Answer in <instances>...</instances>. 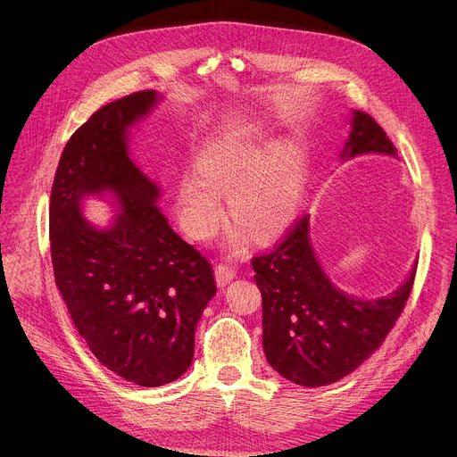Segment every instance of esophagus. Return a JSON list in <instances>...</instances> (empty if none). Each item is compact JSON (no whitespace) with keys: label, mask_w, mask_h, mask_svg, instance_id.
I'll use <instances>...</instances> for the list:
<instances>
[{"label":"esophagus","mask_w":457,"mask_h":457,"mask_svg":"<svg viewBox=\"0 0 457 457\" xmlns=\"http://www.w3.org/2000/svg\"><path fill=\"white\" fill-rule=\"evenodd\" d=\"M235 275H237V271H235V268L229 266V264L220 262V264L215 268V282H217L219 287H226V286L235 278Z\"/></svg>","instance_id":"34e87169"}]
</instances>
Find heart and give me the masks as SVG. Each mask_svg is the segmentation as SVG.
Returning a JSON list of instances; mask_svg holds the SVG:
<instances>
[{
	"label": "heart",
	"mask_w": 457,
	"mask_h": 457,
	"mask_svg": "<svg viewBox=\"0 0 457 457\" xmlns=\"http://www.w3.org/2000/svg\"><path fill=\"white\" fill-rule=\"evenodd\" d=\"M307 180L302 150L289 141L266 148L254 128L226 129L208 139L199 168L187 170L177 189V217L191 238L210 237L222 220L220 195L228 193V213L237 222L229 245L240 251L245 231L266 240L295 219Z\"/></svg>",
	"instance_id": "b5f03b06"
}]
</instances>
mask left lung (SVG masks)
<instances>
[{"instance_id": "left-lung-1", "label": "left lung", "mask_w": 457, "mask_h": 457, "mask_svg": "<svg viewBox=\"0 0 457 457\" xmlns=\"http://www.w3.org/2000/svg\"><path fill=\"white\" fill-rule=\"evenodd\" d=\"M365 154L396 155L383 128L353 112L342 159ZM262 293V344L270 365L302 386H323L358 369L400 318L416 275L383 298H356L323 273L309 240V215L268 254L251 260Z\"/></svg>"}]
</instances>
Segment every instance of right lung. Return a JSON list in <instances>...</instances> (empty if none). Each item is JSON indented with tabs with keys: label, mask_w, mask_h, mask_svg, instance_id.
Wrapping results in <instances>:
<instances>
[{
	"label": "right lung",
	"mask_w": 457,
	"mask_h": 457,
	"mask_svg": "<svg viewBox=\"0 0 457 457\" xmlns=\"http://www.w3.org/2000/svg\"><path fill=\"white\" fill-rule=\"evenodd\" d=\"M157 101L145 90L99 108L64 146L50 193L54 277L76 329L106 369L143 386L187 370L217 293L210 262L171 229L159 186L128 155V128ZM103 192L116 195L120 213L99 230L80 204Z\"/></svg>",
	"instance_id": "add662e5"
}]
</instances>
